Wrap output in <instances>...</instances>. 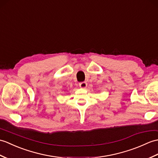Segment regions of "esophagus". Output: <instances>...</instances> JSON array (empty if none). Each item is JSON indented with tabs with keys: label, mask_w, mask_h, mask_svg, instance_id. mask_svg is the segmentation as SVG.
<instances>
[{
	"label": "esophagus",
	"mask_w": 158,
	"mask_h": 158,
	"mask_svg": "<svg viewBox=\"0 0 158 158\" xmlns=\"http://www.w3.org/2000/svg\"><path fill=\"white\" fill-rule=\"evenodd\" d=\"M87 86V83L86 82H81L79 83V87L81 88H83V89H85V88Z\"/></svg>",
	"instance_id": "esophagus-1"
}]
</instances>
